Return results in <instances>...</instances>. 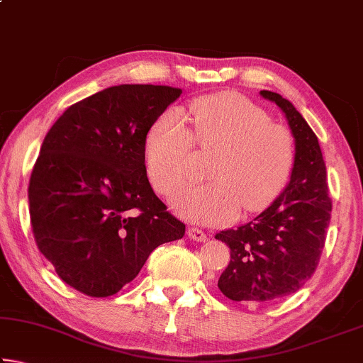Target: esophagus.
Masks as SVG:
<instances>
[{
	"instance_id": "esophagus-1",
	"label": "esophagus",
	"mask_w": 363,
	"mask_h": 363,
	"mask_svg": "<svg viewBox=\"0 0 363 363\" xmlns=\"http://www.w3.org/2000/svg\"><path fill=\"white\" fill-rule=\"evenodd\" d=\"M187 235H189V238H192V240H195V242H206L208 240L206 233L201 229H199V227H190V229L187 230Z\"/></svg>"
}]
</instances>
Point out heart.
Returning a JSON list of instances; mask_svg holds the SVG:
<instances>
[{"label": "heart", "mask_w": 363, "mask_h": 363, "mask_svg": "<svg viewBox=\"0 0 363 363\" xmlns=\"http://www.w3.org/2000/svg\"><path fill=\"white\" fill-rule=\"evenodd\" d=\"M186 118L168 112L144 139L147 173L158 192L173 194L186 179L194 143L214 150L208 182L174 195V210L199 223H229L240 213H257L275 201L296 162L293 133L243 96L219 93L190 102Z\"/></svg>", "instance_id": "heart-1"}]
</instances>
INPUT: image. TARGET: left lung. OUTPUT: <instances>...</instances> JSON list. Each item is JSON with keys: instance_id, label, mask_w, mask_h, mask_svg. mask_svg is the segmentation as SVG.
<instances>
[{"instance_id": "8db88e82", "label": "left lung", "mask_w": 363, "mask_h": 363, "mask_svg": "<svg viewBox=\"0 0 363 363\" xmlns=\"http://www.w3.org/2000/svg\"><path fill=\"white\" fill-rule=\"evenodd\" d=\"M285 113L296 143V162L272 205L251 223L216 233L230 248L218 286L243 303H269L296 293L315 272L330 224L331 199L318 139L293 104L261 91Z\"/></svg>"}]
</instances>
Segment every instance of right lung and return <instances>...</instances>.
Wrapping results in <instances>:
<instances>
[{
    "instance_id": "add662e5",
    "label": "right lung",
    "mask_w": 363,
    "mask_h": 363,
    "mask_svg": "<svg viewBox=\"0 0 363 363\" xmlns=\"http://www.w3.org/2000/svg\"><path fill=\"white\" fill-rule=\"evenodd\" d=\"M182 91L118 84L73 104L43 140L28 186L35 242L60 279L106 298L186 225L147 179L144 139Z\"/></svg>"
}]
</instances>
